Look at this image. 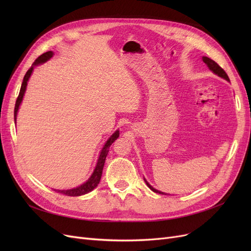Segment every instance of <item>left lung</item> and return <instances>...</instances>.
I'll use <instances>...</instances> for the list:
<instances>
[{
	"label": "left lung",
	"mask_w": 251,
	"mask_h": 251,
	"mask_svg": "<svg viewBox=\"0 0 251 251\" xmlns=\"http://www.w3.org/2000/svg\"><path fill=\"white\" fill-rule=\"evenodd\" d=\"M202 60H203V62L207 65V67H208L210 70H212L215 74H218L220 77H222V78H225L226 80L230 81V79H229V77H228L227 73L225 72V70H224L218 63H216L214 60L209 59V58H207V57H202ZM144 181H146V180H144ZM146 183H147V185H148V186H149V187H150L153 192L160 193V194H165V193H164V192H162V191H159V190L154 189L152 186H151V185H150V183H148L147 181H146Z\"/></svg>",
	"instance_id": "8db88e82"
}]
</instances>
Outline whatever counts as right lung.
I'll list each match as a JSON object with an SVG mask.
<instances>
[{
  "mask_svg": "<svg viewBox=\"0 0 251 251\" xmlns=\"http://www.w3.org/2000/svg\"><path fill=\"white\" fill-rule=\"evenodd\" d=\"M52 55H54V52H52L51 50L44 52L43 55L39 56L33 62L31 67L27 70V72H26V74L24 75L23 82L21 84V88H20V92H19V96H18V98L16 100V103H15V109H14V120L15 121H16V116H17L19 105H20V103L22 101L24 92H25V89H26V85H27V81H28V79H29L31 73H32L33 67H34V66L38 65V64L45 63L46 61L50 59L52 57ZM119 135H120V133H119V131L117 130L116 132L109 138V140L105 142L104 147L102 148V150L100 151L97 167H96V169L94 171V174L91 175V177L84 184H82V185H80L79 187L73 188V189H69V190H55V191H57L59 193H62L64 195H68V196H80V195H83V194H86V193L90 192L91 190H94L98 186V184L100 183V177H101V174H102V169H103L104 161H105V157H107V154L109 152L110 147L112 146V143L119 137Z\"/></svg>",
  "mask_w": 251,
  "mask_h": 251,
  "instance_id": "1",
  "label": "right lung"
}]
</instances>
